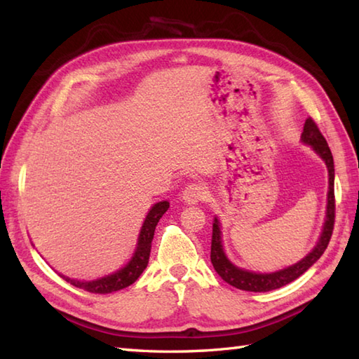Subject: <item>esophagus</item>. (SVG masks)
Instances as JSON below:
<instances>
[{
  "label": "esophagus",
  "instance_id": "34e87169",
  "mask_svg": "<svg viewBox=\"0 0 359 359\" xmlns=\"http://www.w3.org/2000/svg\"><path fill=\"white\" fill-rule=\"evenodd\" d=\"M205 199V189L202 185H188L184 191H182V201H184L187 205H196L201 201Z\"/></svg>",
  "mask_w": 359,
  "mask_h": 359
}]
</instances>
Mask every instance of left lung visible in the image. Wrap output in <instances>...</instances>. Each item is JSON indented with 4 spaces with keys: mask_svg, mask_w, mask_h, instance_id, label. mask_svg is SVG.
Segmentation results:
<instances>
[{
    "mask_svg": "<svg viewBox=\"0 0 359 359\" xmlns=\"http://www.w3.org/2000/svg\"><path fill=\"white\" fill-rule=\"evenodd\" d=\"M301 142L307 144L313 149L316 154L323 158V162L327 166V172H329V189H327V207H325V217L323 224L321 234H319L316 245L310 250V253L304 256L301 261H297L292 265L284 266V269L270 271V273H259L241 269V266L234 265L230 257L226 256L224 248V239H222V225L217 216H215V222H212V239H211V264L215 266L217 274L228 284L245 290V292H271L284 287L290 282L297 279L301 274L306 273L311 265H313L319 257L323 256L327 245H329L332 231H333V222H334V163L333 156L330 152L329 144H327L323 134L319 133L316 123L311 118H307L304 123V131L301 134Z\"/></svg>",
    "mask_w": 359,
    "mask_h": 359,
    "instance_id": "left-lung-1",
    "label": "left lung"
}]
</instances>
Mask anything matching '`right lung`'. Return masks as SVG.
Masks as SVG:
<instances>
[{"label":"right lung","instance_id":"1","mask_svg":"<svg viewBox=\"0 0 359 359\" xmlns=\"http://www.w3.org/2000/svg\"><path fill=\"white\" fill-rule=\"evenodd\" d=\"M170 208V202L162 201L152 205L149 208L147 217H144L139 238H137V245L133 256L129 257V261L121 266V269L112 271L109 274H104L102 278L97 279H90V280H80V279H74L69 276H65V274L58 273L66 282H69L74 287L86 290L89 293H112V292H118L121 288H126L134 282L139 279L143 270L147 269L148 261H149V253H151V242L154 239V231L156 226L158 224L160 217H162L166 210Z\"/></svg>","mask_w":359,"mask_h":359}]
</instances>
